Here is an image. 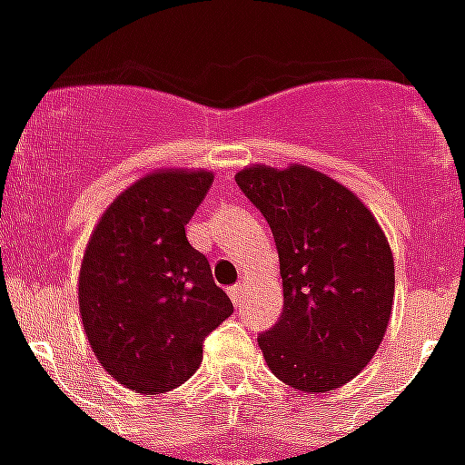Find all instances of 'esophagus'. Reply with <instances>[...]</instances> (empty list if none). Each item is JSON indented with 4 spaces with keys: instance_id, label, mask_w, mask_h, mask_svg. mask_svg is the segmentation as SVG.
Instances as JSON below:
<instances>
[{
    "instance_id": "1",
    "label": "esophagus",
    "mask_w": 465,
    "mask_h": 465,
    "mask_svg": "<svg viewBox=\"0 0 465 465\" xmlns=\"http://www.w3.org/2000/svg\"><path fill=\"white\" fill-rule=\"evenodd\" d=\"M243 294H246V287L243 284H233V287H229V297H232L233 306L241 304V299H243Z\"/></svg>"
}]
</instances>
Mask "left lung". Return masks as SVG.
I'll use <instances>...</instances> for the list:
<instances>
[{
  "label": "left lung",
  "instance_id": "8db88e82",
  "mask_svg": "<svg viewBox=\"0 0 465 465\" xmlns=\"http://www.w3.org/2000/svg\"><path fill=\"white\" fill-rule=\"evenodd\" d=\"M241 193L272 229L284 311L258 335L270 371L304 393L352 381L381 345L393 309V253L367 204L316 168L255 163Z\"/></svg>",
  "mask_w": 465,
  "mask_h": 465
}]
</instances>
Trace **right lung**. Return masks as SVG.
I'll return each instance as SVG.
<instances>
[{
  "instance_id": "right-lung-1",
  "label": "right lung",
  "mask_w": 465,
  "mask_h": 465,
  "mask_svg": "<svg viewBox=\"0 0 465 465\" xmlns=\"http://www.w3.org/2000/svg\"><path fill=\"white\" fill-rule=\"evenodd\" d=\"M212 171L159 168L101 214L79 270V313L101 367L137 393H166L195 374L203 340L233 313L185 224Z\"/></svg>"
}]
</instances>
